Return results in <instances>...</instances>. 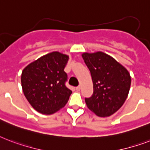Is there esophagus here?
I'll use <instances>...</instances> for the list:
<instances>
[{
    "instance_id": "34e87169",
    "label": "esophagus",
    "mask_w": 150,
    "mask_h": 150,
    "mask_svg": "<svg viewBox=\"0 0 150 150\" xmlns=\"http://www.w3.org/2000/svg\"><path fill=\"white\" fill-rule=\"evenodd\" d=\"M76 90H77V91H80V90H81V85L77 86V87H76Z\"/></svg>"
}]
</instances>
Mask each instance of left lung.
I'll return each mask as SVG.
<instances>
[{"instance_id":"1","label":"left lung","mask_w":150,"mask_h":150,"mask_svg":"<svg viewBox=\"0 0 150 150\" xmlns=\"http://www.w3.org/2000/svg\"><path fill=\"white\" fill-rule=\"evenodd\" d=\"M82 57L93 82V95L85 98L86 105L98 117H110L122 106L128 96L132 81L129 72L104 52H84Z\"/></svg>"}]
</instances>
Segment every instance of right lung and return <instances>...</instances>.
I'll list each match as a JSON object with an SVG mask.
<instances>
[{
  "label": "right lung",
  "mask_w": 150,
  "mask_h": 150,
  "mask_svg": "<svg viewBox=\"0 0 150 150\" xmlns=\"http://www.w3.org/2000/svg\"><path fill=\"white\" fill-rule=\"evenodd\" d=\"M69 55L53 52L43 55L23 69V93L32 107L42 114H52L64 107L72 91L65 84L64 68Z\"/></svg>",
  "instance_id": "right-lung-1"
}]
</instances>
